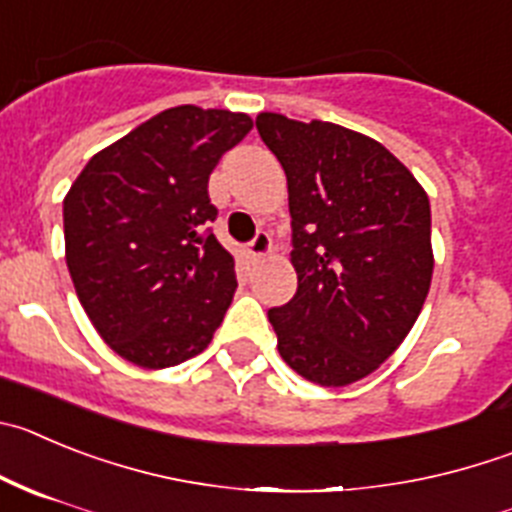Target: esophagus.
<instances>
[{"label":"esophagus","instance_id":"obj_1","mask_svg":"<svg viewBox=\"0 0 512 512\" xmlns=\"http://www.w3.org/2000/svg\"><path fill=\"white\" fill-rule=\"evenodd\" d=\"M248 253H251L253 259H266L271 253V236L269 233H256V238H253L251 243H248Z\"/></svg>","mask_w":512,"mask_h":512}]
</instances>
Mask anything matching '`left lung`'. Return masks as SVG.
I'll return each mask as SVG.
<instances>
[{
	"instance_id": "8db88e82",
	"label": "left lung",
	"mask_w": 512,
	"mask_h": 512,
	"mask_svg": "<svg viewBox=\"0 0 512 512\" xmlns=\"http://www.w3.org/2000/svg\"><path fill=\"white\" fill-rule=\"evenodd\" d=\"M284 167L297 294L269 309L279 355L342 388L381 368L411 332L434 274L429 195L381 142L340 124L259 114Z\"/></svg>"
}]
</instances>
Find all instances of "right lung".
<instances>
[{"label": "right lung", "instance_id": "right-lung-1", "mask_svg": "<svg viewBox=\"0 0 512 512\" xmlns=\"http://www.w3.org/2000/svg\"><path fill=\"white\" fill-rule=\"evenodd\" d=\"M248 114L175 106L88 159L63 200L65 264L103 342L147 370L203 353L236 292L208 233L210 172Z\"/></svg>", "mask_w": 512, "mask_h": 512}]
</instances>
